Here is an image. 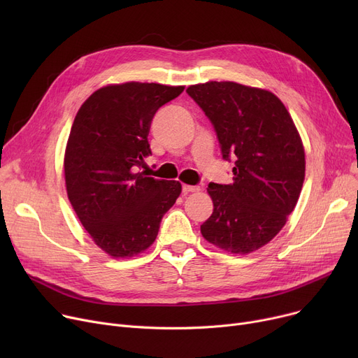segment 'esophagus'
<instances>
[{"label": "esophagus", "mask_w": 358, "mask_h": 358, "mask_svg": "<svg viewBox=\"0 0 358 358\" xmlns=\"http://www.w3.org/2000/svg\"><path fill=\"white\" fill-rule=\"evenodd\" d=\"M200 189L197 185H187V184H182V193L184 194H189V193H196L199 192Z\"/></svg>", "instance_id": "34e87169"}]
</instances>
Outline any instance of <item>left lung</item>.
Returning <instances> with one entry per match:
<instances>
[{
	"instance_id": "obj_1",
	"label": "left lung",
	"mask_w": 358,
	"mask_h": 358,
	"mask_svg": "<svg viewBox=\"0 0 358 358\" xmlns=\"http://www.w3.org/2000/svg\"><path fill=\"white\" fill-rule=\"evenodd\" d=\"M187 94L212 122L222 158L235 161L232 184L210 182L213 213L201 235L220 250L250 254L286 224L305 180V149L287 108L273 92L210 81Z\"/></svg>"
}]
</instances>
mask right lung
<instances>
[{
    "mask_svg": "<svg viewBox=\"0 0 358 358\" xmlns=\"http://www.w3.org/2000/svg\"><path fill=\"white\" fill-rule=\"evenodd\" d=\"M182 91L155 83L107 85L75 116L64 159L68 199L111 257H134L152 245L181 193L178 181L146 177L138 168L152 155L148 135L155 113Z\"/></svg>",
    "mask_w": 358,
    "mask_h": 358,
    "instance_id": "add662e5",
    "label": "right lung"
}]
</instances>
